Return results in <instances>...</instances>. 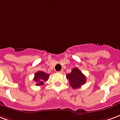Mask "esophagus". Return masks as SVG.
Here are the masks:
<instances>
[{
    "label": "esophagus",
    "mask_w": 120,
    "mask_h": 120,
    "mask_svg": "<svg viewBox=\"0 0 120 120\" xmlns=\"http://www.w3.org/2000/svg\"><path fill=\"white\" fill-rule=\"evenodd\" d=\"M58 73H59V74H62L63 72V71H59V72H57Z\"/></svg>",
    "instance_id": "obj_1"
}]
</instances>
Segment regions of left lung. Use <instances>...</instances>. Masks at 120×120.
<instances>
[{
  "label": "left lung",
  "mask_w": 120,
  "mask_h": 120,
  "mask_svg": "<svg viewBox=\"0 0 120 120\" xmlns=\"http://www.w3.org/2000/svg\"><path fill=\"white\" fill-rule=\"evenodd\" d=\"M67 78L68 79L71 86L74 90L80 87L86 82V76L76 67L73 68L71 73L67 75Z\"/></svg>",
  "instance_id": "left-lung-1"
}]
</instances>
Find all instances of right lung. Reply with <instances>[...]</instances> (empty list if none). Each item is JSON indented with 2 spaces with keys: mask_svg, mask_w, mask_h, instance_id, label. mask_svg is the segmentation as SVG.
<instances>
[{
  "mask_svg": "<svg viewBox=\"0 0 120 120\" xmlns=\"http://www.w3.org/2000/svg\"><path fill=\"white\" fill-rule=\"evenodd\" d=\"M49 74H46L43 71H38L34 74V81L36 82V86H42L44 82L48 80Z\"/></svg>",
  "mask_w": 120,
  "mask_h": 120,
  "instance_id": "1",
  "label": "right lung"
}]
</instances>
